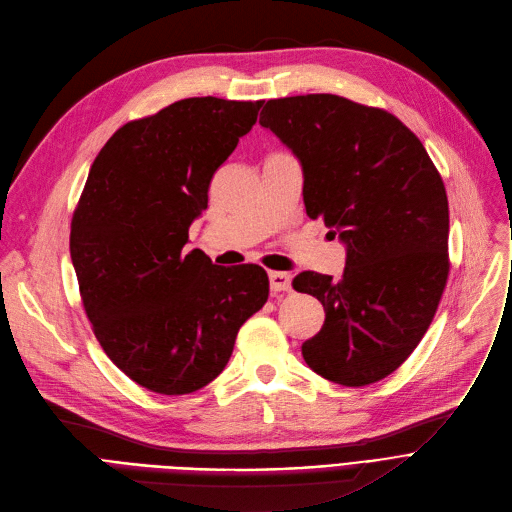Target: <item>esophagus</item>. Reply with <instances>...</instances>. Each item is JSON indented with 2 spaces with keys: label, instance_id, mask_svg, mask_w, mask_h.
<instances>
[{
  "label": "esophagus",
  "instance_id": "34e87169",
  "mask_svg": "<svg viewBox=\"0 0 512 512\" xmlns=\"http://www.w3.org/2000/svg\"><path fill=\"white\" fill-rule=\"evenodd\" d=\"M268 281H270V291L273 293H285L291 289V277L287 273H279V270H270Z\"/></svg>",
  "mask_w": 512,
  "mask_h": 512
}]
</instances>
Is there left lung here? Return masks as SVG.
Returning a JSON list of instances; mask_svg holds the SVG:
<instances>
[{
    "label": "left lung",
    "instance_id": "left-lung-1",
    "mask_svg": "<svg viewBox=\"0 0 512 512\" xmlns=\"http://www.w3.org/2000/svg\"><path fill=\"white\" fill-rule=\"evenodd\" d=\"M260 126L304 167L310 219L347 246L343 277L306 270L293 289L324 306L306 364L343 386L393 374L422 341L448 279V198L424 144L399 117L337 95L270 99Z\"/></svg>",
    "mask_w": 512,
    "mask_h": 512
}]
</instances>
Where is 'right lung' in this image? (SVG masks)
Wrapping results in <instances>:
<instances>
[{
    "label": "right lung",
    "mask_w": 512,
    "mask_h": 512,
    "mask_svg": "<svg viewBox=\"0 0 512 512\" xmlns=\"http://www.w3.org/2000/svg\"><path fill=\"white\" fill-rule=\"evenodd\" d=\"M264 101L182 99L119 128L74 208L70 254L84 312L111 362L159 395L215 380L237 330L268 299L266 270L186 250L215 171Z\"/></svg>",
    "instance_id": "1"
}]
</instances>
